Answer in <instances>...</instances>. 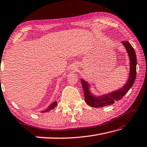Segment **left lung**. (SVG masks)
<instances>
[{"label": "left lung", "mask_w": 147, "mask_h": 147, "mask_svg": "<svg viewBox=\"0 0 147 147\" xmlns=\"http://www.w3.org/2000/svg\"><path fill=\"white\" fill-rule=\"evenodd\" d=\"M122 44H124L127 50L130 60V73L128 81L126 84L122 87L121 89L104 95L103 96L96 97L92 96L89 92L88 84L81 79L80 82H81L84 92L85 101L89 106L95 108H100L112 105L115 103V101H119L123 98L124 96L125 95L131 87L133 86L136 76L137 59L136 53L133 47L128 41H123Z\"/></svg>", "instance_id": "1"}]
</instances>
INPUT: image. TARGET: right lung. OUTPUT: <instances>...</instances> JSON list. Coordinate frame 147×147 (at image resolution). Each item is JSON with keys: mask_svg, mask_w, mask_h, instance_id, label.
<instances>
[{"mask_svg": "<svg viewBox=\"0 0 147 147\" xmlns=\"http://www.w3.org/2000/svg\"><path fill=\"white\" fill-rule=\"evenodd\" d=\"M57 106V102H54L52 105H51L49 107L48 109H47L46 110H44V111H42V113H46V112H49L50 110H51L53 109H55V108Z\"/></svg>", "mask_w": 147, "mask_h": 147, "instance_id": "add662e5", "label": "right lung"}]
</instances>
